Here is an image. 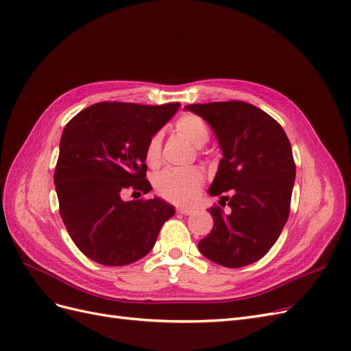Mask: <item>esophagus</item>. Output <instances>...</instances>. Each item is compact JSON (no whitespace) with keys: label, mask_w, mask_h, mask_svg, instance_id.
Wrapping results in <instances>:
<instances>
[{"label":"esophagus","mask_w":351,"mask_h":351,"mask_svg":"<svg viewBox=\"0 0 351 351\" xmlns=\"http://www.w3.org/2000/svg\"><path fill=\"white\" fill-rule=\"evenodd\" d=\"M177 212H178V214H182V215H190V214H193V209H187V208H178V209H177Z\"/></svg>","instance_id":"obj_1"}]
</instances>
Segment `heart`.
I'll list each match as a JSON object with an SVG mask.
<instances>
[{
    "label": "heart",
    "mask_w": 351,
    "mask_h": 351,
    "mask_svg": "<svg viewBox=\"0 0 351 351\" xmlns=\"http://www.w3.org/2000/svg\"><path fill=\"white\" fill-rule=\"evenodd\" d=\"M177 132L195 146H204L209 141L206 123L197 115L186 114L176 123ZM161 159V134H155L146 147V162L151 167ZM205 183V176L199 168H168L154 177L155 192L177 205H192Z\"/></svg>",
    "instance_id": "heart-1"
}]
</instances>
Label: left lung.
<instances>
[{
  "mask_svg": "<svg viewBox=\"0 0 351 351\" xmlns=\"http://www.w3.org/2000/svg\"><path fill=\"white\" fill-rule=\"evenodd\" d=\"M184 110L210 125L222 152L208 193L232 195L228 214L209 209L214 228L197 247L222 267H246L268 253L289 218L295 180L290 141L271 115L246 102L193 104Z\"/></svg>",
  "mask_w": 351,
  "mask_h": 351,
  "instance_id": "left-lung-1",
  "label": "left lung"
}]
</instances>
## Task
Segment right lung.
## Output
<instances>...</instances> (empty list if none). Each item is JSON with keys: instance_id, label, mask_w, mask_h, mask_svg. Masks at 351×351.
<instances>
[{"instance_id": "right-lung-1", "label": "right lung", "mask_w": 351, "mask_h": 351, "mask_svg": "<svg viewBox=\"0 0 351 351\" xmlns=\"http://www.w3.org/2000/svg\"><path fill=\"white\" fill-rule=\"evenodd\" d=\"M180 104L99 102L67 123L60 141L54 184L60 215L83 254L107 267L142 259L162 224L176 214L154 196L123 200L127 189L149 193L146 147Z\"/></svg>"}]
</instances>
